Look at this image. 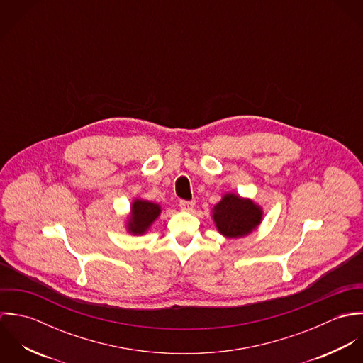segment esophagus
I'll list each match as a JSON object with an SVG mask.
<instances>
[{
    "label": "esophagus",
    "mask_w": 363,
    "mask_h": 363,
    "mask_svg": "<svg viewBox=\"0 0 363 363\" xmlns=\"http://www.w3.org/2000/svg\"><path fill=\"white\" fill-rule=\"evenodd\" d=\"M179 207L182 211H191L193 208H194V203L193 201H184V200H182L180 203H179Z\"/></svg>",
    "instance_id": "obj_1"
}]
</instances>
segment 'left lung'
<instances>
[{
  "label": "left lung",
  "instance_id": "8db88e82",
  "mask_svg": "<svg viewBox=\"0 0 363 363\" xmlns=\"http://www.w3.org/2000/svg\"><path fill=\"white\" fill-rule=\"evenodd\" d=\"M212 219L220 235L238 239L257 229L262 219V208L250 199L228 193L212 208Z\"/></svg>",
  "mask_w": 363,
  "mask_h": 363
}]
</instances>
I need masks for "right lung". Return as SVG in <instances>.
<instances>
[{"mask_svg":"<svg viewBox=\"0 0 363 363\" xmlns=\"http://www.w3.org/2000/svg\"><path fill=\"white\" fill-rule=\"evenodd\" d=\"M162 208L159 204L143 199H135L131 204L130 216L127 218V232L137 236L144 235L155 222Z\"/></svg>","mask_w":363,"mask_h":363,"instance_id":"1","label":"right lung"}]
</instances>
